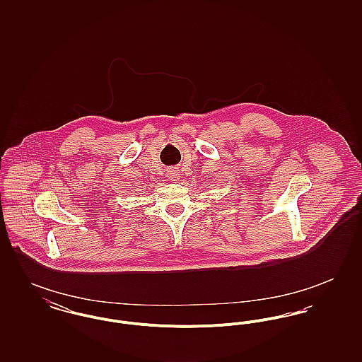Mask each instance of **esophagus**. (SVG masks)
Returning <instances> with one entry per match:
<instances>
[{"mask_svg": "<svg viewBox=\"0 0 362 362\" xmlns=\"http://www.w3.org/2000/svg\"><path fill=\"white\" fill-rule=\"evenodd\" d=\"M177 176H179V173H177V171H170V175H168V177L171 179V180H176L177 179Z\"/></svg>", "mask_w": 362, "mask_h": 362, "instance_id": "1", "label": "esophagus"}]
</instances>
